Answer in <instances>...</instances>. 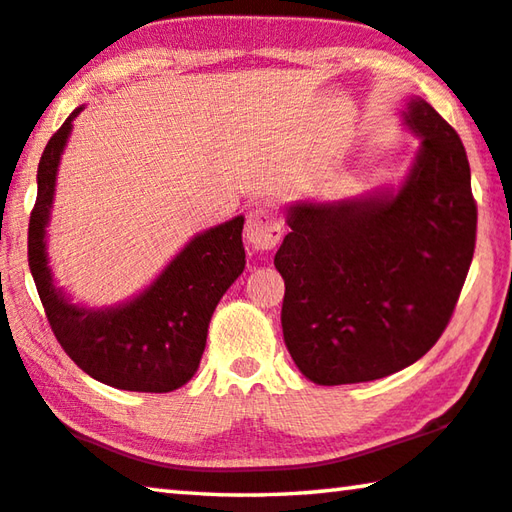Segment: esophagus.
Returning a JSON list of instances; mask_svg holds the SVG:
<instances>
[{
    "label": "esophagus",
    "mask_w": 512,
    "mask_h": 512,
    "mask_svg": "<svg viewBox=\"0 0 512 512\" xmlns=\"http://www.w3.org/2000/svg\"><path fill=\"white\" fill-rule=\"evenodd\" d=\"M243 237H246L250 246L259 250V253L278 246L282 239V221L278 218V212L266 205L250 209L246 216V230H243Z\"/></svg>",
    "instance_id": "1"
}]
</instances>
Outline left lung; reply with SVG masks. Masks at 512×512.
<instances>
[{
    "label": "left lung",
    "mask_w": 512,
    "mask_h": 512,
    "mask_svg": "<svg viewBox=\"0 0 512 512\" xmlns=\"http://www.w3.org/2000/svg\"><path fill=\"white\" fill-rule=\"evenodd\" d=\"M408 125L421 134L396 196L294 205L275 253L285 278L282 335L312 383H367L435 346L449 326L476 246V200L465 145L426 100Z\"/></svg>",
    "instance_id": "left-lung-1"
}]
</instances>
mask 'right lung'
<instances>
[{"label": "right lung", "mask_w": 512, "mask_h": 512, "mask_svg": "<svg viewBox=\"0 0 512 512\" xmlns=\"http://www.w3.org/2000/svg\"><path fill=\"white\" fill-rule=\"evenodd\" d=\"M79 111L56 129L38 164V196L29 216V269L40 303L61 348L88 376L129 392H173L198 371L209 319L246 266L243 216L198 234L150 289L123 307L91 312L70 305L52 285L45 225L56 168Z\"/></svg>", "instance_id": "right-lung-1"}]
</instances>
